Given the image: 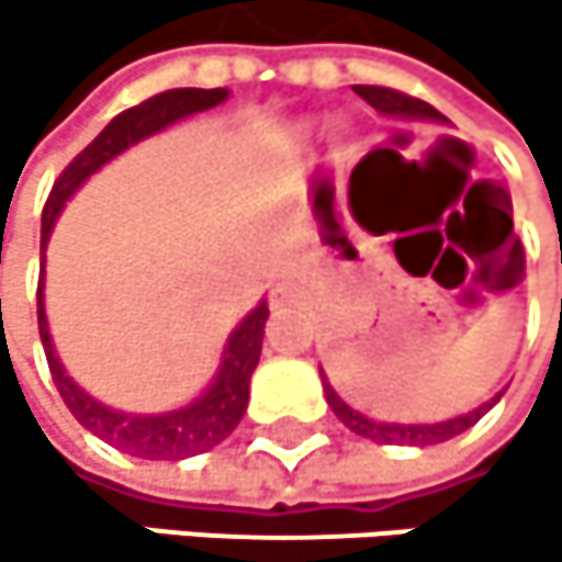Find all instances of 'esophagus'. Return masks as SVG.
<instances>
[{
  "instance_id": "34e87169",
  "label": "esophagus",
  "mask_w": 562,
  "mask_h": 562,
  "mask_svg": "<svg viewBox=\"0 0 562 562\" xmlns=\"http://www.w3.org/2000/svg\"><path fill=\"white\" fill-rule=\"evenodd\" d=\"M293 300H296V290H293L290 283H276V286H272V306H276V310L290 306Z\"/></svg>"
}]
</instances>
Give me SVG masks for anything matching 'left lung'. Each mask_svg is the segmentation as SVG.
Segmentation results:
<instances>
[{
  "label": "left lung",
  "mask_w": 562,
  "mask_h": 562,
  "mask_svg": "<svg viewBox=\"0 0 562 562\" xmlns=\"http://www.w3.org/2000/svg\"><path fill=\"white\" fill-rule=\"evenodd\" d=\"M353 93L363 97V100L371 103L378 114H384V117H394V121H438V124H445V117L435 111V106L425 103V100H418V97H407V93H397V90H387V87H363V83L353 87ZM319 374H323V371H319ZM323 394H327L330 412H334L353 435L371 438V441H378V445H418V448L438 445V441H448V438L462 435L465 428H472V425L488 412V407H492L495 401H499V394H495L492 401L479 404L475 412L459 415V418H448V422L401 425V422H378V418H371V415L357 412V407H350V404L330 387L327 374H323Z\"/></svg>",
  "instance_id": "8db88e82"
}]
</instances>
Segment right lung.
I'll use <instances>...</instances> for the list:
<instances>
[{
    "instance_id": "obj_1",
    "label": "right lung",
    "mask_w": 562,
    "mask_h": 562,
    "mask_svg": "<svg viewBox=\"0 0 562 562\" xmlns=\"http://www.w3.org/2000/svg\"><path fill=\"white\" fill-rule=\"evenodd\" d=\"M228 90L215 87V90H199V87H184V90H168L150 97L131 111L117 114L111 124H106L80 155L67 165V171L59 175V181L53 184L46 209H43V232H40V252H46L53 225L80 184L97 175L103 165H111L117 155H124L127 147L140 144L144 137H155L165 127L195 117L202 111H212V106L225 103ZM40 337H43V350L49 360V371L56 381L59 397L67 401V407L74 412V418L93 431L97 438L111 441L114 448L127 451V456L137 459H188L199 456V451H209L215 445H222L235 425L243 422L246 404H249V381L262 353V334H266V319H269V306L266 300H259L256 310L246 313V319L228 334L222 357H218V371L209 381V387L191 397L181 407H171V412H158V415H137V412H117V407L97 401L93 394H87L70 374L67 367L59 363L56 347H53V334H49V319H46V296H43V279H40Z\"/></svg>"
}]
</instances>
